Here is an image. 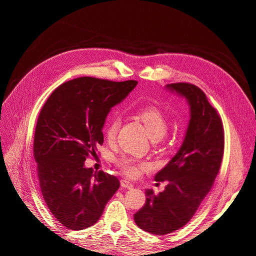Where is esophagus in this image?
Listing matches in <instances>:
<instances>
[{
  "instance_id": "34e87169",
  "label": "esophagus",
  "mask_w": 256,
  "mask_h": 256,
  "mask_svg": "<svg viewBox=\"0 0 256 256\" xmlns=\"http://www.w3.org/2000/svg\"><path fill=\"white\" fill-rule=\"evenodd\" d=\"M120 186L124 188H127V189H132L134 188V184L127 180H120Z\"/></svg>"
}]
</instances>
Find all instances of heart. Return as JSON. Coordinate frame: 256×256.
<instances>
[{
    "label": "heart",
    "instance_id": "heart-1",
    "mask_svg": "<svg viewBox=\"0 0 256 256\" xmlns=\"http://www.w3.org/2000/svg\"><path fill=\"white\" fill-rule=\"evenodd\" d=\"M145 127L146 134L152 141H158L164 138L168 130V120L160 110L154 106H147L141 109L136 114ZM120 128V120L113 118L106 128V138L108 141H113ZM118 166L122 171L130 177L136 176L146 164L129 157H122L118 160Z\"/></svg>",
    "mask_w": 256,
    "mask_h": 256
}]
</instances>
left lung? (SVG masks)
Returning <instances> with one entry per match:
<instances>
[{"mask_svg": "<svg viewBox=\"0 0 256 256\" xmlns=\"http://www.w3.org/2000/svg\"><path fill=\"white\" fill-rule=\"evenodd\" d=\"M166 90L186 99L190 120L180 150L154 176L168 182L164 191L156 196L146 189L145 205L134 216L138 228L154 235L172 233L190 221L212 187L224 150L221 118L204 92L189 83L168 84Z\"/></svg>", "mask_w": 256, "mask_h": 256, "instance_id": "8db88e82", "label": "left lung"}]
</instances>
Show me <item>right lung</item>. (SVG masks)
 <instances>
[{
  "label": "right lung",
  "instance_id": "obj_1",
  "mask_svg": "<svg viewBox=\"0 0 256 256\" xmlns=\"http://www.w3.org/2000/svg\"><path fill=\"white\" fill-rule=\"evenodd\" d=\"M136 84L81 76L60 85L42 106L34 136L38 180L46 204L68 230L94 226L120 188L115 176L84 162L104 143L108 114Z\"/></svg>",
  "mask_w": 256,
  "mask_h": 256
}]
</instances>
